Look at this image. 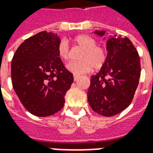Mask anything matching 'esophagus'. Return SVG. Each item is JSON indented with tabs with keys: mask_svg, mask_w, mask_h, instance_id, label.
I'll return each mask as SVG.
<instances>
[{
	"mask_svg": "<svg viewBox=\"0 0 153 153\" xmlns=\"http://www.w3.org/2000/svg\"><path fill=\"white\" fill-rule=\"evenodd\" d=\"M79 75H74V81H76V80H78V79H79Z\"/></svg>",
	"mask_w": 153,
	"mask_h": 153,
	"instance_id": "34e87169",
	"label": "esophagus"
}]
</instances>
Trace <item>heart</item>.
Wrapping results in <instances>:
<instances>
[{"mask_svg": "<svg viewBox=\"0 0 153 153\" xmlns=\"http://www.w3.org/2000/svg\"><path fill=\"white\" fill-rule=\"evenodd\" d=\"M74 42L83 49V51L79 56V61L68 64L67 70L74 75H81L89 72L93 68L94 70H99L105 65L106 61V51L102 47L97 46V41L91 36L79 35L74 38ZM58 56L63 61L70 60V47L65 40H62L58 45Z\"/></svg>", "mask_w": 153, "mask_h": 153, "instance_id": "heart-1", "label": "heart"}]
</instances>
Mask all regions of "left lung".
Listing matches in <instances>:
<instances>
[{
    "instance_id": "1",
    "label": "left lung",
    "mask_w": 153,
    "mask_h": 153,
    "mask_svg": "<svg viewBox=\"0 0 153 153\" xmlns=\"http://www.w3.org/2000/svg\"><path fill=\"white\" fill-rule=\"evenodd\" d=\"M93 33L103 37L106 31ZM106 50V63L91 77L88 102L95 112L108 117L120 113L131 103L138 85L141 65L138 51L128 38L111 35Z\"/></svg>"
}]
</instances>
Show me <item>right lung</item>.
<instances>
[{
    "mask_svg": "<svg viewBox=\"0 0 153 153\" xmlns=\"http://www.w3.org/2000/svg\"><path fill=\"white\" fill-rule=\"evenodd\" d=\"M60 38L40 32L20 44L11 62L12 85L28 111L40 117L58 112L73 83V74L58 56Z\"/></svg>",
    "mask_w": 153,
    "mask_h": 153,
    "instance_id": "1",
    "label": "right lung"
}]
</instances>
